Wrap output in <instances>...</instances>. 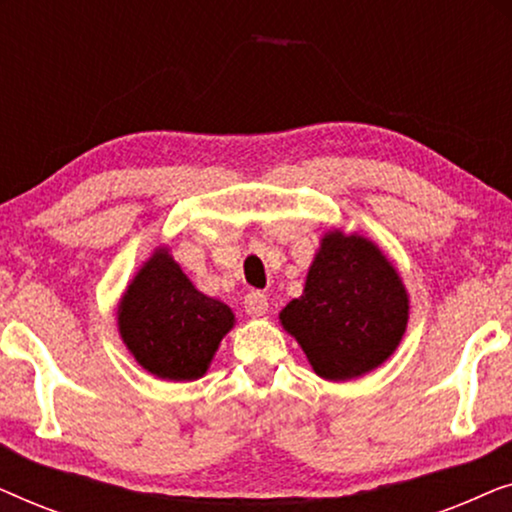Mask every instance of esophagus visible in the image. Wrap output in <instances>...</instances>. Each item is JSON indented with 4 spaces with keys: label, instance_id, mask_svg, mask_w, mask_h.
Segmentation results:
<instances>
[{
    "label": "esophagus",
    "instance_id": "obj_1",
    "mask_svg": "<svg viewBox=\"0 0 512 512\" xmlns=\"http://www.w3.org/2000/svg\"><path fill=\"white\" fill-rule=\"evenodd\" d=\"M244 312L251 314V317H263L268 312V296L261 291H251L244 296Z\"/></svg>",
    "mask_w": 512,
    "mask_h": 512
}]
</instances>
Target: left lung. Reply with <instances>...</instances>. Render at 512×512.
I'll list each match as a JSON object with an SVG mask.
<instances>
[{"label": "left lung", "instance_id": "obj_1", "mask_svg": "<svg viewBox=\"0 0 512 512\" xmlns=\"http://www.w3.org/2000/svg\"><path fill=\"white\" fill-rule=\"evenodd\" d=\"M314 373L352 380L387 361L408 324V293L373 242L328 233L303 296L279 314Z\"/></svg>", "mask_w": 512, "mask_h": 512}]
</instances>
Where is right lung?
I'll list each match as a JSON object with an SVG mask.
<instances>
[{"label":"right lung","mask_w":512,"mask_h":512,"mask_svg":"<svg viewBox=\"0 0 512 512\" xmlns=\"http://www.w3.org/2000/svg\"><path fill=\"white\" fill-rule=\"evenodd\" d=\"M118 326L123 342L149 373L174 382L198 380L233 328V312L202 296L160 249L125 291Z\"/></svg>","instance_id":"add662e5"}]
</instances>
